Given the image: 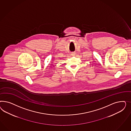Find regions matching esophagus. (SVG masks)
<instances>
[{"mask_svg": "<svg viewBox=\"0 0 131 131\" xmlns=\"http://www.w3.org/2000/svg\"><path fill=\"white\" fill-rule=\"evenodd\" d=\"M71 55L73 56H74L75 55V53H74V52H72V53H71Z\"/></svg>", "mask_w": 131, "mask_h": 131, "instance_id": "esophagus-1", "label": "esophagus"}]
</instances>
